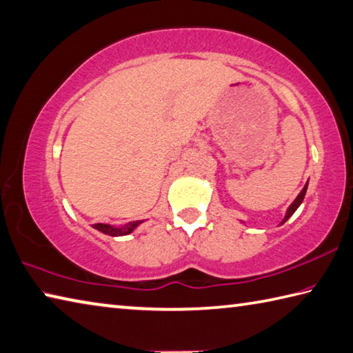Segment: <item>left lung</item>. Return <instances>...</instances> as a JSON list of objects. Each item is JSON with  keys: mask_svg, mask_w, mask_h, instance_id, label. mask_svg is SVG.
<instances>
[{"mask_svg": "<svg viewBox=\"0 0 353 353\" xmlns=\"http://www.w3.org/2000/svg\"><path fill=\"white\" fill-rule=\"evenodd\" d=\"M307 185H309V183H305L304 185V188H303V191H301V193L298 194V197L296 199H294V201H293V203L290 205V207H288L287 208V213H285V216H284V219H283V222H281V225H283V223L284 222H287L288 221V217H290L293 213H294V211H296L298 210V207H299V205L301 203H303V201H304V196H305V193H307Z\"/></svg>", "mask_w": 353, "mask_h": 353, "instance_id": "obj_1", "label": "left lung"}]
</instances>
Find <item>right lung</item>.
<instances>
[{
  "mask_svg": "<svg viewBox=\"0 0 353 353\" xmlns=\"http://www.w3.org/2000/svg\"><path fill=\"white\" fill-rule=\"evenodd\" d=\"M142 222L143 221L128 222L123 227H112V225H108V223H94V228L105 234H110V236H126V234L132 233L134 230H136Z\"/></svg>",
  "mask_w": 353,
  "mask_h": 353,
  "instance_id": "add662e5",
  "label": "right lung"
}]
</instances>
